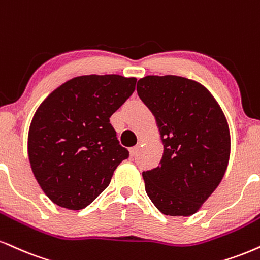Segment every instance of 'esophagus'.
<instances>
[{
    "instance_id": "esophagus-1",
    "label": "esophagus",
    "mask_w": 260,
    "mask_h": 260,
    "mask_svg": "<svg viewBox=\"0 0 260 260\" xmlns=\"http://www.w3.org/2000/svg\"><path fill=\"white\" fill-rule=\"evenodd\" d=\"M139 149H140V143L138 144V145H136V146H133V148H131V149H129V155H131V157H136V155L138 154Z\"/></svg>"
}]
</instances>
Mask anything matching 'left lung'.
Returning <instances> with one entry per match:
<instances>
[{
  "label": "left lung",
  "mask_w": 260,
  "mask_h": 260,
  "mask_svg": "<svg viewBox=\"0 0 260 260\" xmlns=\"http://www.w3.org/2000/svg\"><path fill=\"white\" fill-rule=\"evenodd\" d=\"M137 92L155 116L164 143L160 166L143 172L145 191L166 215L196 213L226 171V118L209 90L185 77H143Z\"/></svg>",
  "instance_id": "obj_1"
}]
</instances>
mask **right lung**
I'll list each match as a JSON object with an SVG mask.
<instances>
[{
	"instance_id": "obj_1",
	"label": "right lung",
	"mask_w": 260,
	"mask_h": 260,
	"mask_svg": "<svg viewBox=\"0 0 260 260\" xmlns=\"http://www.w3.org/2000/svg\"><path fill=\"white\" fill-rule=\"evenodd\" d=\"M137 79L86 75L53 90L34 115L27 138L31 170L55 205L79 211L110 184L129 156L110 117L136 89Z\"/></svg>"
}]
</instances>
